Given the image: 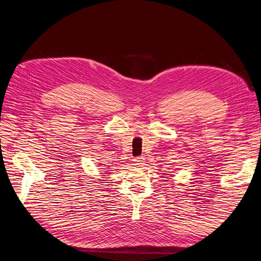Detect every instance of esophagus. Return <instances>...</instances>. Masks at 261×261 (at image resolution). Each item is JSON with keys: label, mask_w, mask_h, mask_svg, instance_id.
<instances>
[{"label": "esophagus", "mask_w": 261, "mask_h": 261, "mask_svg": "<svg viewBox=\"0 0 261 261\" xmlns=\"http://www.w3.org/2000/svg\"><path fill=\"white\" fill-rule=\"evenodd\" d=\"M145 163V159L143 156H138V158H135V159L133 160V164L134 165H137V167H141Z\"/></svg>", "instance_id": "esophagus-1"}]
</instances>
